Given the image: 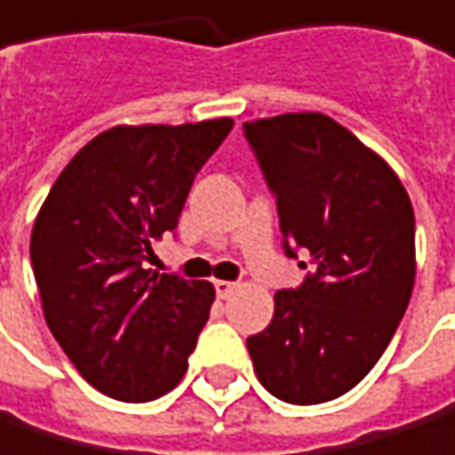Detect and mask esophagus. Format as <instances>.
Returning a JSON list of instances; mask_svg holds the SVG:
<instances>
[{
    "label": "esophagus",
    "instance_id": "34e87169",
    "mask_svg": "<svg viewBox=\"0 0 455 455\" xmlns=\"http://www.w3.org/2000/svg\"><path fill=\"white\" fill-rule=\"evenodd\" d=\"M213 289H216V294H220V297H230L235 283L233 281H213Z\"/></svg>",
    "mask_w": 455,
    "mask_h": 455
}]
</instances>
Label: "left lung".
Listing matches in <instances>:
<instances>
[{
  "label": "left lung",
  "mask_w": 455,
  "mask_h": 455,
  "mask_svg": "<svg viewBox=\"0 0 455 455\" xmlns=\"http://www.w3.org/2000/svg\"><path fill=\"white\" fill-rule=\"evenodd\" d=\"M277 205L283 252L308 275L275 294L272 323L247 339L258 380L314 406L364 378L414 289V211L397 174L323 113L244 122Z\"/></svg>",
  "instance_id": "8db88e82"
}]
</instances>
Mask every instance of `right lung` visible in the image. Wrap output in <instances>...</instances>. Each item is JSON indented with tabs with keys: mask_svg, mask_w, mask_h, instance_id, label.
<instances>
[{
	"mask_svg": "<svg viewBox=\"0 0 455 455\" xmlns=\"http://www.w3.org/2000/svg\"><path fill=\"white\" fill-rule=\"evenodd\" d=\"M230 130V119L105 130L68 161L33 225L46 325L108 397L147 403L186 375L213 286L147 264Z\"/></svg>",
	"mask_w": 455,
	"mask_h": 455,
	"instance_id": "right-lung-1",
	"label": "right lung"
}]
</instances>
